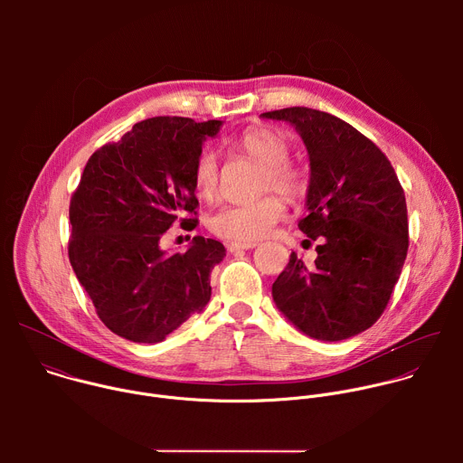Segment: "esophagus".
Returning <instances> with one entry per match:
<instances>
[{"label":"esophagus","instance_id":"1","mask_svg":"<svg viewBox=\"0 0 463 463\" xmlns=\"http://www.w3.org/2000/svg\"><path fill=\"white\" fill-rule=\"evenodd\" d=\"M225 247H227V250H229V252L247 250V249L256 247V241H229V243H225Z\"/></svg>","mask_w":463,"mask_h":463}]
</instances>
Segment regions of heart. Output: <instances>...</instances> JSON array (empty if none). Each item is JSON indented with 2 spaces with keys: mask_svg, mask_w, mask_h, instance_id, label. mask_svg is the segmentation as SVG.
Wrapping results in <instances>:
<instances>
[{
  "mask_svg": "<svg viewBox=\"0 0 463 463\" xmlns=\"http://www.w3.org/2000/svg\"><path fill=\"white\" fill-rule=\"evenodd\" d=\"M236 146L261 163L256 190H279L298 200L307 190L306 170L289 159L291 143L280 129L269 126L250 128L238 137ZM194 184L207 200L220 188V161L213 148H203L194 163ZM288 207L279 194H263L250 202L225 203L209 220L214 234L234 241H256L268 236L286 218Z\"/></svg>",
  "mask_w": 463,
  "mask_h": 463,
  "instance_id": "obj_1",
  "label": "heart"
}]
</instances>
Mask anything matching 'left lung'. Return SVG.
I'll return each mask as SVG.
<instances>
[{"label":"left lung","instance_id":"8db88e82","mask_svg":"<svg viewBox=\"0 0 463 463\" xmlns=\"http://www.w3.org/2000/svg\"><path fill=\"white\" fill-rule=\"evenodd\" d=\"M261 115L291 122L307 146L309 213L298 229L318 241L313 266L291 252L273 298L313 339L354 337L383 315L403 269V186L388 157L343 118L302 106Z\"/></svg>","mask_w":463,"mask_h":463}]
</instances>
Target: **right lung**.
Here are the masks:
<instances>
[{"label": "right lung", "instance_id": "obj_1", "mask_svg": "<svg viewBox=\"0 0 463 463\" xmlns=\"http://www.w3.org/2000/svg\"><path fill=\"white\" fill-rule=\"evenodd\" d=\"M222 120L152 117L88 161L71 195L68 254L99 318L134 343H159L211 300L225 247L194 238L186 252L159 241L179 220L197 225L194 163Z\"/></svg>", "mask_w": 463, "mask_h": 463}]
</instances>
